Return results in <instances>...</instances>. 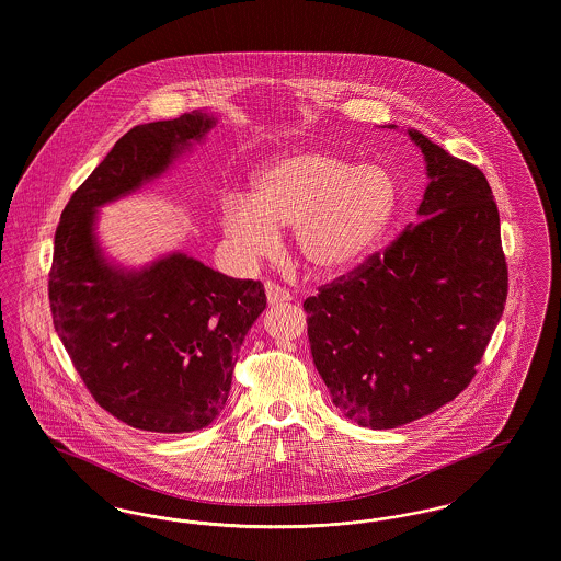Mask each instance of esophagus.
<instances>
[{"label":"esophagus","instance_id":"1","mask_svg":"<svg viewBox=\"0 0 561 561\" xmlns=\"http://www.w3.org/2000/svg\"><path fill=\"white\" fill-rule=\"evenodd\" d=\"M265 294H267V302L271 307H273V305H282V302H290V300H293V294L288 293L286 288L277 286V284H271V282L265 284Z\"/></svg>","mask_w":561,"mask_h":561}]
</instances>
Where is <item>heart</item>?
<instances>
[{
    "mask_svg": "<svg viewBox=\"0 0 561 561\" xmlns=\"http://www.w3.org/2000/svg\"><path fill=\"white\" fill-rule=\"evenodd\" d=\"M398 206L393 174L376 163L353 165L325 151H293L265 161L250 195L222 199L220 225L245 261L268 256L277 229L293 227V248L313 273L334 275L359 263L385 233Z\"/></svg>",
    "mask_w": 561,
    "mask_h": 561,
    "instance_id": "heart-1",
    "label": "heart"
}]
</instances>
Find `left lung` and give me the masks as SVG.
I'll return each instance as SVG.
<instances>
[{
  "instance_id": "obj_1",
  "label": "left lung",
  "mask_w": 561,
  "mask_h": 561,
  "mask_svg": "<svg viewBox=\"0 0 561 561\" xmlns=\"http://www.w3.org/2000/svg\"><path fill=\"white\" fill-rule=\"evenodd\" d=\"M408 134L431 179L423 220L302 302L313 364L362 427H400L462 393L507 302L501 218L483 172Z\"/></svg>"
}]
</instances>
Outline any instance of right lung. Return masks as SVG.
<instances>
[{
    "mask_svg": "<svg viewBox=\"0 0 561 561\" xmlns=\"http://www.w3.org/2000/svg\"><path fill=\"white\" fill-rule=\"evenodd\" d=\"M213 126L199 111L134 126L76 188L54 233V330L94 401L142 431L213 423L267 296L261 282L227 277L185 254L138 273L108 267L92 233L94 210L160 176Z\"/></svg>",
    "mask_w": 561,
    "mask_h": 561,
    "instance_id": "right-lung-1",
    "label": "right lung"
}]
</instances>
